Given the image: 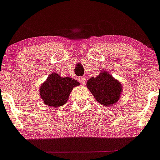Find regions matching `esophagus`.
I'll use <instances>...</instances> for the list:
<instances>
[{"label": "esophagus", "mask_w": 160, "mask_h": 160, "mask_svg": "<svg viewBox=\"0 0 160 160\" xmlns=\"http://www.w3.org/2000/svg\"><path fill=\"white\" fill-rule=\"evenodd\" d=\"M78 80H79V81H80V84H84V83H85V79H84V77H79L78 78Z\"/></svg>", "instance_id": "34e87169"}]
</instances>
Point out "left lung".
<instances>
[{
  "mask_svg": "<svg viewBox=\"0 0 160 160\" xmlns=\"http://www.w3.org/2000/svg\"><path fill=\"white\" fill-rule=\"evenodd\" d=\"M86 85L96 100L106 107L116 103L122 91V84L106 71H102L96 77L90 78Z\"/></svg>",
  "mask_w": 160,
  "mask_h": 160,
  "instance_id": "8db88e82",
  "label": "left lung"
}]
</instances>
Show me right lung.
Returning a JSON list of instances; mask_svg holds the SVG:
<instances>
[{
    "mask_svg": "<svg viewBox=\"0 0 160 160\" xmlns=\"http://www.w3.org/2000/svg\"><path fill=\"white\" fill-rule=\"evenodd\" d=\"M80 83L70 77H61L52 73L40 86V96L46 105L58 108L67 102L74 87Z\"/></svg>",
    "mask_w": 160,
    "mask_h": 160,
    "instance_id": "right-lung-1",
    "label": "right lung"
}]
</instances>
